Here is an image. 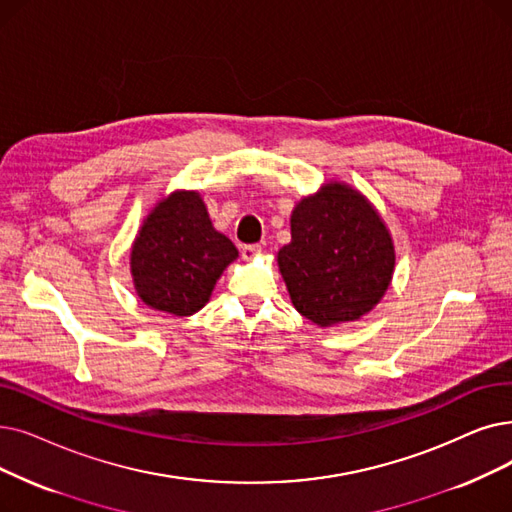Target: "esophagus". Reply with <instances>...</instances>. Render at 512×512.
I'll return each instance as SVG.
<instances>
[{"label":"esophagus","instance_id":"esophagus-1","mask_svg":"<svg viewBox=\"0 0 512 512\" xmlns=\"http://www.w3.org/2000/svg\"><path fill=\"white\" fill-rule=\"evenodd\" d=\"M240 255H242L244 261H251V259H255V257L261 255V247H259V244H244Z\"/></svg>","mask_w":512,"mask_h":512}]
</instances>
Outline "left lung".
<instances>
[{"mask_svg": "<svg viewBox=\"0 0 512 512\" xmlns=\"http://www.w3.org/2000/svg\"><path fill=\"white\" fill-rule=\"evenodd\" d=\"M301 316L326 328L355 322L385 297L395 247L381 213L345 182H326L291 213V242L276 255Z\"/></svg>", "mask_w": 512, "mask_h": 512, "instance_id": "left-lung-1", "label": "left lung"}]
</instances>
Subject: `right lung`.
<instances>
[{"instance_id":"obj_1","label":"right lung","mask_w":512,"mask_h":512,"mask_svg":"<svg viewBox=\"0 0 512 512\" xmlns=\"http://www.w3.org/2000/svg\"><path fill=\"white\" fill-rule=\"evenodd\" d=\"M238 249L213 228L203 196L175 190L150 209L131 244L129 270L144 305L171 316L203 309Z\"/></svg>"}]
</instances>
